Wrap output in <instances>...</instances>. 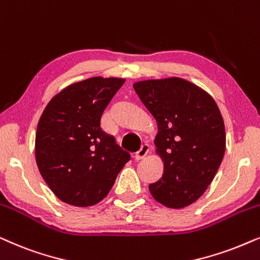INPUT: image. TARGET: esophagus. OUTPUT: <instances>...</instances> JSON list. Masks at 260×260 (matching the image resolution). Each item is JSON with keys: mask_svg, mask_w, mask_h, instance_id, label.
<instances>
[{"mask_svg": "<svg viewBox=\"0 0 260 260\" xmlns=\"http://www.w3.org/2000/svg\"><path fill=\"white\" fill-rule=\"evenodd\" d=\"M149 149H150V146L149 144H142L140 148V150L137 151L136 154H135V160H142L143 157H146V155L149 153Z\"/></svg>", "mask_w": 260, "mask_h": 260, "instance_id": "34e87169", "label": "esophagus"}]
</instances>
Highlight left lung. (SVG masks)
<instances>
[{"label": "left lung", "instance_id": "obj_1", "mask_svg": "<svg viewBox=\"0 0 260 260\" xmlns=\"http://www.w3.org/2000/svg\"><path fill=\"white\" fill-rule=\"evenodd\" d=\"M134 89L157 123L154 142L164 174L149 184L151 196L167 208L187 207L204 193L223 159L220 110L205 90L179 77L140 81Z\"/></svg>", "mask_w": 260, "mask_h": 260}]
</instances>
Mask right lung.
<instances>
[{
  "label": "right lung",
  "mask_w": 260,
  "mask_h": 260,
  "mask_svg": "<svg viewBox=\"0 0 260 260\" xmlns=\"http://www.w3.org/2000/svg\"><path fill=\"white\" fill-rule=\"evenodd\" d=\"M124 82L100 76L80 81L56 94L44 110L36 134V160L60 201L76 207L96 204L130 160L100 127L101 114Z\"/></svg>",
  "instance_id": "obj_1"
}]
</instances>
